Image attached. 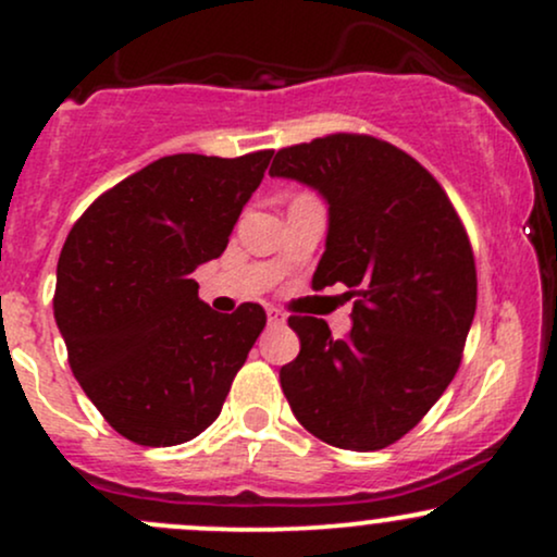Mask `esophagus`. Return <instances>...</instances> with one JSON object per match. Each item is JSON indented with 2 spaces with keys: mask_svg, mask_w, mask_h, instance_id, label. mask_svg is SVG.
Segmentation results:
<instances>
[{
  "mask_svg": "<svg viewBox=\"0 0 557 557\" xmlns=\"http://www.w3.org/2000/svg\"><path fill=\"white\" fill-rule=\"evenodd\" d=\"M267 319H270L272 327H277V324H285V314L280 309H267Z\"/></svg>",
  "mask_w": 557,
  "mask_h": 557,
  "instance_id": "esophagus-1",
  "label": "esophagus"
}]
</instances>
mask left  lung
Wrapping results in <instances>:
<instances>
[{
    "instance_id": "left-lung-1",
    "label": "left lung",
    "mask_w": 557,
    "mask_h": 557,
    "mask_svg": "<svg viewBox=\"0 0 557 557\" xmlns=\"http://www.w3.org/2000/svg\"><path fill=\"white\" fill-rule=\"evenodd\" d=\"M270 175L327 198L314 287L343 283L356 296L343 341L324 319H287L300 354L280 369V385L322 443L382 450L426 417L461 367L476 311L469 235L430 170L382 138L332 133L287 146Z\"/></svg>"
}]
</instances>
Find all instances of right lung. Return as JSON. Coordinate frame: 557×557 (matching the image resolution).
Returning a JSON list of instances; mask_svg holds the SVG:
<instances>
[{"instance_id":"right-lung-1","label":"right lung","mask_w":557,"mask_h":557,"mask_svg":"<svg viewBox=\"0 0 557 557\" xmlns=\"http://www.w3.org/2000/svg\"><path fill=\"white\" fill-rule=\"evenodd\" d=\"M272 154L162 157L70 230L57 327L83 393L131 443L170 447L207 430L264 330L259 304L216 314L190 274L222 257Z\"/></svg>"}]
</instances>
